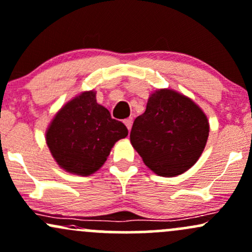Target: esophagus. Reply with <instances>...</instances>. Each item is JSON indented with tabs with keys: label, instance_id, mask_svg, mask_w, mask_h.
I'll list each match as a JSON object with an SVG mask.
<instances>
[{
	"label": "esophagus",
	"instance_id": "34e87169",
	"mask_svg": "<svg viewBox=\"0 0 252 252\" xmlns=\"http://www.w3.org/2000/svg\"><path fill=\"white\" fill-rule=\"evenodd\" d=\"M124 124H126V126L128 130H130L131 126H132V118L129 117V118H126V120H124Z\"/></svg>",
	"mask_w": 252,
	"mask_h": 252
}]
</instances>
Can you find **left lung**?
Here are the masks:
<instances>
[{
	"label": "left lung",
	"instance_id": "8db88e82",
	"mask_svg": "<svg viewBox=\"0 0 252 252\" xmlns=\"http://www.w3.org/2000/svg\"><path fill=\"white\" fill-rule=\"evenodd\" d=\"M208 134V120L197 105L175 91L160 90L134 121L130 141L153 172L173 177L197 161Z\"/></svg>",
	"mask_w": 252,
	"mask_h": 252
}]
</instances>
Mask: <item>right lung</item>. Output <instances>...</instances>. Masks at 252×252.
Returning a JSON list of instances; mask_svg holds the SVG:
<instances>
[{"instance_id": "obj_1", "label": "right lung", "mask_w": 252, "mask_h": 252, "mask_svg": "<svg viewBox=\"0 0 252 252\" xmlns=\"http://www.w3.org/2000/svg\"><path fill=\"white\" fill-rule=\"evenodd\" d=\"M126 135V126L111 118L91 91L60 110L46 132V143L61 167L88 176L103 166L113 145Z\"/></svg>"}]
</instances>
